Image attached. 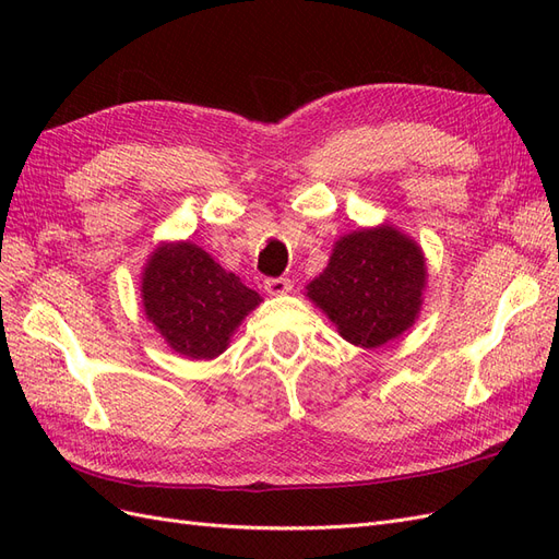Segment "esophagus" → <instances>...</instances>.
Returning <instances> with one entry per match:
<instances>
[{"instance_id": "1", "label": "esophagus", "mask_w": 559, "mask_h": 559, "mask_svg": "<svg viewBox=\"0 0 559 559\" xmlns=\"http://www.w3.org/2000/svg\"><path fill=\"white\" fill-rule=\"evenodd\" d=\"M265 292L270 296H284L292 292V280L289 277H267L265 280Z\"/></svg>"}]
</instances>
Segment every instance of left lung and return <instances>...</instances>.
<instances>
[{
    "label": "left lung",
    "mask_w": 559,
    "mask_h": 559,
    "mask_svg": "<svg viewBox=\"0 0 559 559\" xmlns=\"http://www.w3.org/2000/svg\"><path fill=\"white\" fill-rule=\"evenodd\" d=\"M425 280L421 249L384 226L337 240L324 273L308 284V296L347 343L373 349L413 326Z\"/></svg>",
    "instance_id": "8db88e82"
}]
</instances>
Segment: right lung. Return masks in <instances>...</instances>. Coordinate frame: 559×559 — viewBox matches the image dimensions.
Wrapping results in <instances>:
<instances>
[{
    "label": "right lung",
    "instance_id": "right-lung-1",
    "mask_svg": "<svg viewBox=\"0 0 559 559\" xmlns=\"http://www.w3.org/2000/svg\"><path fill=\"white\" fill-rule=\"evenodd\" d=\"M144 312L170 347L191 359H214L261 296L191 242L165 245L146 263Z\"/></svg>",
    "mask_w": 559,
    "mask_h": 559
}]
</instances>
